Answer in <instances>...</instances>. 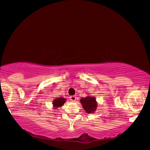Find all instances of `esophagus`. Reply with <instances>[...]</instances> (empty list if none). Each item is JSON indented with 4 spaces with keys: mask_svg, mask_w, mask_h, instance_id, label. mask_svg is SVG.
I'll use <instances>...</instances> for the list:
<instances>
[{
    "mask_svg": "<svg viewBox=\"0 0 150 150\" xmlns=\"http://www.w3.org/2000/svg\"><path fill=\"white\" fill-rule=\"evenodd\" d=\"M70 99H71V101L74 102V101H76V96H71L70 97Z\"/></svg>",
    "mask_w": 150,
    "mask_h": 150,
    "instance_id": "34e87169",
    "label": "esophagus"
}]
</instances>
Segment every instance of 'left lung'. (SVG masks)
Listing matches in <instances>:
<instances>
[{
	"label": "left lung",
	"mask_w": 150,
	"mask_h": 150,
	"mask_svg": "<svg viewBox=\"0 0 150 150\" xmlns=\"http://www.w3.org/2000/svg\"><path fill=\"white\" fill-rule=\"evenodd\" d=\"M88 94L87 96L81 98L79 101L82 104V106L84 109L85 111L88 114H91V113H94L96 111L98 107V103L94 96H90L89 94Z\"/></svg>",
	"instance_id": "obj_1"
}]
</instances>
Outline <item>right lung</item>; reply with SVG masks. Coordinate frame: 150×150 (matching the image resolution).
Segmentation results:
<instances>
[{
  "mask_svg": "<svg viewBox=\"0 0 150 150\" xmlns=\"http://www.w3.org/2000/svg\"><path fill=\"white\" fill-rule=\"evenodd\" d=\"M66 102V98L63 97H59L53 99L52 106L54 109H57V108L61 107L63 104Z\"/></svg>",
  "mask_w": 150,
  "mask_h": 150,
  "instance_id": "1",
  "label": "right lung"
}]
</instances>
